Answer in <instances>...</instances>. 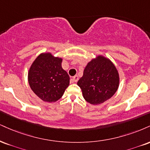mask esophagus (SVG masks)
I'll return each mask as SVG.
<instances>
[{"instance_id": "obj_1", "label": "esophagus", "mask_w": 150, "mask_h": 150, "mask_svg": "<svg viewBox=\"0 0 150 150\" xmlns=\"http://www.w3.org/2000/svg\"><path fill=\"white\" fill-rule=\"evenodd\" d=\"M78 80H79V77L77 76V75H75V76H74L73 78L71 79V82H77V81H78Z\"/></svg>"}]
</instances>
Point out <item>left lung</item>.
<instances>
[{"label": "left lung", "instance_id": "1", "mask_svg": "<svg viewBox=\"0 0 150 150\" xmlns=\"http://www.w3.org/2000/svg\"><path fill=\"white\" fill-rule=\"evenodd\" d=\"M120 84V75L112 61L97 56L86 65L83 76L77 82L86 101L98 105L110 98Z\"/></svg>", "mask_w": 150, "mask_h": 150}]
</instances>
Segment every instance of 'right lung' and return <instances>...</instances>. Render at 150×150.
Returning a JSON list of instances; mask_svg holds the SVG:
<instances>
[{
    "mask_svg": "<svg viewBox=\"0 0 150 150\" xmlns=\"http://www.w3.org/2000/svg\"><path fill=\"white\" fill-rule=\"evenodd\" d=\"M61 63V58L48 52L40 54L30 66L28 73L30 87L43 101H57L69 85L70 77Z\"/></svg>",
    "mask_w": 150,
    "mask_h": 150,
    "instance_id": "right-lung-1",
    "label": "right lung"
}]
</instances>
